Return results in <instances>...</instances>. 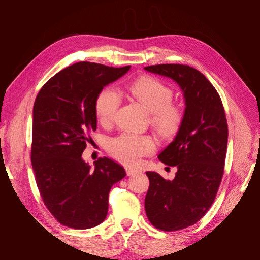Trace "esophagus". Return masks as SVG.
I'll list each match as a JSON object with an SVG mask.
<instances>
[{
  "instance_id": "obj_1",
  "label": "esophagus",
  "mask_w": 260,
  "mask_h": 260,
  "mask_svg": "<svg viewBox=\"0 0 260 260\" xmlns=\"http://www.w3.org/2000/svg\"><path fill=\"white\" fill-rule=\"evenodd\" d=\"M125 172H127L128 176H135L137 174H140V170L137 169H133V168H125Z\"/></svg>"
}]
</instances>
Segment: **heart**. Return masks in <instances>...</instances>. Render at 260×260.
Instances as JSON below:
<instances>
[{
    "label": "heart",
    "mask_w": 260,
    "mask_h": 260,
    "mask_svg": "<svg viewBox=\"0 0 260 260\" xmlns=\"http://www.w3.org/2000/svg\"><path fill=\"white\" fill-rule=\"evenodd\" d=\"M132 98L151 113V121L161 136H171L182 122L183 113L172 103L174 92L167 84L153 77H141L128 85ZM120 98L113 89L102 90L95 100V115L101 124L114 120ZM107 149L114 158L124 165L135 166L144 156L154 152L155 143L147 136L122 133L108 141Z\"/></svg>",
    "instance_id": "obj_1"
}]
</instances>
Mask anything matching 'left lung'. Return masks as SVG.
<instances>
[{"mask_svg":"<svg viewBox=\"0 0 260 260\" xmlns=\"http://www.w3.org/2000/svg\"><path fill=\"white\" fill-rule=\"evenodd\" d=\"M145 70L175 80L185 101L177 136L158 155L165 165L177 167L175 179L146 172L145 212L149 222L162 231H178L198 222L216 199L226 155L225 113L215 86L198 69L160 64Z\"/></svg>","mask_w":260,"mask_h":260,"instance_id":"obj_1","label":"left lung"}]
</instances>
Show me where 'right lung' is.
<instances>
[{"label":"right lung","mask_w":260,"mask_h":260,"mask_svg":"<svg viewBox=\"0 0 260 260\" xmlns=\"http://www.w3.org/2000/svg\"><path fill=\"white\" fill-rule=\"evenodd\" d=\"M129 69L76 62L53 76L36 98L31 162L44 205L62 225L90 229L103 222L109 191L125 176L107 157L91 168L81 156L96 130L99 93Z\"/></svg>","instance_id":"right-lung-1"}]
</instances>
